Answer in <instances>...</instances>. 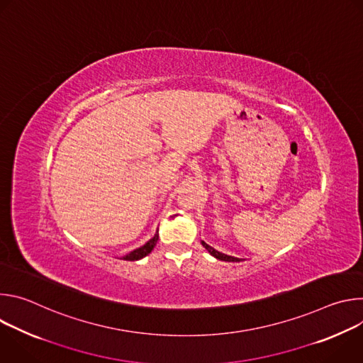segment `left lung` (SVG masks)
<instances>
[{"label": "left lung", "instance_id": "1", "mask_svg": "<svg viewBox=\"0 0 363 363\" xmlns=\"http://www.w3.org/2000/svg\"><path fill=\"white\" fill-rule=\"evenodd\" d=\"M202 242V245L205 247V250L208 251L213 257H216V258H218V260H221V262H234V263H237V262H241V258H237V257H233V255H227V254H223V252H220V251H217V250H214L211 245H208L206 244L205 241H201Z\"/></svg>", "mask_w": 363, "mask_h": 363}]
</instances>
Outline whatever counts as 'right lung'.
Instances as JSON below:
<instances>
[{
    "mask_svg": "<svg viewBox=\"0 0 363 363\" xmlns=\"http://www.w3.org/2000/svg\"><path fill=\"white\" fill-rule=\"evenodd\" d=\"M158 238H160V234H158V231H157V234H155V235H153V237H152L146 244H143L142 247H139V248H136V250L130 251L129 254H126V255L123 257V260H128V262H136V260H140V258L146 257V255L153 250V247L157 245Z\"/></svg>",
    "mask_w": 363,
    "mask_h": 363,
    "instance_id": "add662e5",
    "label": "right lung"
}]
</instances>
